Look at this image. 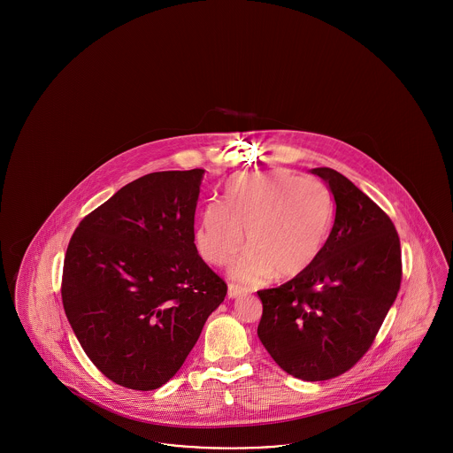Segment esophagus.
Masks as SVG:
<instances>
[{"label": "esophagus", "instance_id": "34e87169", "mask_svg": "<svg viewBox=\"0 0 453 453\" xmlns=\"http://www.w3.org/2000/svg\"><path fill=\"white\" fill-rule=\"evenodd\" d=\"M241 292H242V287H239L236 283H229V288H227L229 299H236L237 296H241Z\"/></svg>", "mask_w": 453, "mask_h": 453}]
</instances>
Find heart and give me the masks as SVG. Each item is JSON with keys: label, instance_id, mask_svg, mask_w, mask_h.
<instances>
[{"label": "heart", "instance_id": "b5f03b06", "mask_svg": "<svg viewBox=\"0 0 453 453\" xmlns=\"http://www.w3.org/2000/svg\"><path fill=\"white\" fill-rule=\"evenodd\" d=\"M333 220V198L323 181L287 170L241 174L227 183L226 205H205L196 229L202 258L227 265L244 242L250 248L233 266L246 283L292 279L323 250Z\"/></svg>", "mask_w": 453, "mask_h": 453}]
</instances>
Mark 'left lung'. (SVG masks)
Returning a JSON list of instances; mask_svg holds the SVG:
<instances>
[{
  "instance_id": "obj_1",
  "label": "left lung",
  "mask_w": 453,
  "mask_h": 453,
  "mask_svg": "<svg viewBox=\"0 0 453 453\" xmlns=\"http://www.w3.org/2000/svg\"><path fill=\"white\" fill-rule=\"evenodd\" d=\"M312 173L334 196L333 229L305 272L258 292L261 343L287 373L307 382L334 379L360 362L403 279L401 242L390 217L342 173Z\"/></svg>"
}]
</instances>
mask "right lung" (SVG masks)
I'll list each match as a JSON object with an SVG mask.
<instances>
[{
  "instance_id": "add662e5",
  "label": "right lung",
  "mask_w": 453,
  "mask_h": 453,
  "mask_svg": "<svg viewBox=\"0 0 453 453\" xmlns=\"http://www.w3.org/2000/svg\"><path fill=\"white\" fill-rule=\"evenodd\" d=\"M202 176L195 168L134 180L67 244V321L93 365L122 388L166 384L227 294L194 242Z\"/></svg>"
}]
</instances>
